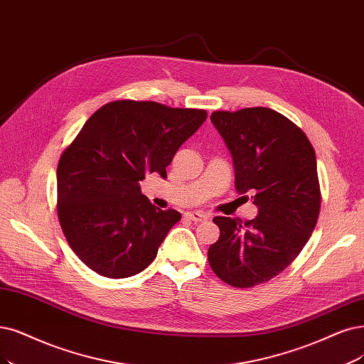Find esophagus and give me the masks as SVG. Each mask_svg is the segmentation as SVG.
Segmentation results:
<instances>
[{
    "label": "esophagus",
    "mask_w": 364,
    "mask_h": 364,
    "mask_svg": "<svg viewBox=\"0 0 364 364\" xmlns=\"http://www.w3.org/2000/svg\"><path fill=\"white\" fill-rule=\"evenodd\" d=\"M186 218H189L191 220H193L196 223L198 222H205L208 219L207 214L200 213V211H189V213H186Z\"/></svg>",
    "instance_id": "obj_1"
}]
</instances>
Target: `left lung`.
<instances>
[{
    "mask_svg": "<svg viewBox=\"0 0 364 364\" xmlns=\"http://www.w3.org/2000/svg\"><path fill=\"white\" fill-rule=\"evenodd\" d=\"M210 119L232 156L235 189L253 193L258 216L214 218L220 237L208 262L228 285L252 288L284 272L315 230L316 156L304 132L270 107L216 111Z\"/></svg>",
    "mask_w": 364,
    "mask_h": 364,
    "instance_id": "8db88e82",
    "label": "left lung"
}]
</instances>
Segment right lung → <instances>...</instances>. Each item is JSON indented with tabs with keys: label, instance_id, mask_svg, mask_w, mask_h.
Wrapping results in <instances>:
<instances>
[{
	"label": "right lung",
	"instance_id": "1",
	"mask_svg": "<svg viewBox=\"0 0 364 364\" xmlns=\"http://www.w3.org/2000/svg\"><path fill=\"white\" fill-rule=\"evenodd\" d=\"M207 112L156 102L102 106L65 148L57 168L58 219L79 259L105 277L141 273L181 219L141 193L139 181L166 166Z\"/></svg>",
	"mask_w": 364,
	"mask_h": 364
}]
</instances>
